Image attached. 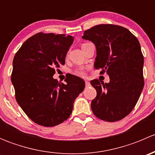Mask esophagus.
Returning a JSON list of instances; mask_svg holds the SVG:
<instances>
[{
  "mask_svg": "<svg viewBox=\"0 0 155 155\" xmlns=\"http://www.w3.org/2000/svg\"><path fill=\"white\" fill-rule=\"evenodd\" d=\"M91 85L90 82H88V81H85V86L86 87H89Z\"/></svg>",
  "mask_w": 155,
  "mask_h": 155,
  "instance_id": "obj_1",
  "label": "esophagus"
}]
</instances>
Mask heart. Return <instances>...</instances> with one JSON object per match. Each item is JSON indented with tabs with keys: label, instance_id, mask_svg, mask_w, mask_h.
<instances>
[{
	"label": "heart",
	"instance_id": "b5f03b06",
	"mask_svg": "<svg viewBox=\"0 0 155 155\" xmlns=\"http://www.w3.org/2000/svg\"><path fill=\"white\" fill-rule=\"evenodd\" d=\"M74 74L78 76H85V72L83 69H78V70H75Z\"/></svg>",
	"mask_w": 155,
	"mask_h": 155
}]
</instances>
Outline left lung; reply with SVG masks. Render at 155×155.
Masks as SVG:
<instances>
[{"mask_svg":"<svg viewBox=\"0 0 155 155\" xmlns=\"http://www.w3.org/2000/svg\"><path fill=\"white\" fill-rule=\"evenodd\" d=\"M82 39L94 43L95 69L107 73L109 83L91 81L97 96L91 107L95 116L106 121H117L134 109L144 87V58L137 37L125 28L102 24L84 31Z\"/></svg>","mask_w":155,"mask_h":155,"instance_id":"obj_1","label":"left lung"}]
</instances>
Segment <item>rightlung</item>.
I'll use <instances>...</instances> for the list:
<instances>
[{"mask_svg":"<svg viewBox=\"0 0 155 155\" xmlns=\"http://www.w3.org/2000/svg\"><path fill=\"white\" fill-rule=\"evenodd\" d=\"M73 37L40 32L28 39L15 54L11 81L15 99L36 124L54 127L71 115L75 100L85 82L72 76L61 83L53 78L55 69L64 65Z\"/></svg>","mask_w":155,"mask_h":155,"instance_id":"add662e5","label":"right lung"}]
</instances>
